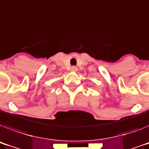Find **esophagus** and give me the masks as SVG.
Instances as JSON below:
<instances>
[{
  "label": "esophagus",
  "mask_w": 149,
  "mask_h": 149,
  "mask_svg": "<svg viewBox=\"0 0 149 149\" xmlns=\"http://www.w3.org/2000/svg\"><path fill=\"white\" fill-rule=\"evenodd\" d=\"M77 68L76 67V66H72V68H71V71L73 72H77Z\"/></svg>",
  "instance_id": "34e87169"
}]
</instances>
